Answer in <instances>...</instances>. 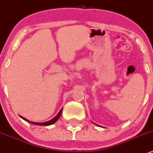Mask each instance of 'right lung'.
<instances>
[{
    "label": "right lung",
    "mask_w": 153,
    "mask_h": 153,
    "mask_svg": "<svg viewBox=\"0 0 153 153\" xmlns=\"http://www.w3.org/2000/svg\"><path fill=\"white\" fill-rule=\"evenodd\" d=\"M62 109H63V108H62ZM62 109H61V110H60V112H58V115H57L55 117V118H52V120H50V121H47V122H44V123L32 122V121H29V120H27V118H24V117L21 116V118H22V119H24V121H27V122H29V123H31V124H35V125H41V126H49V125H52V124H53L54 123H55V122H56V121H58V118H60V116H61V112H62Z\"/></svg>",
    "instance_id": "obj_1"
}]
</instances>
